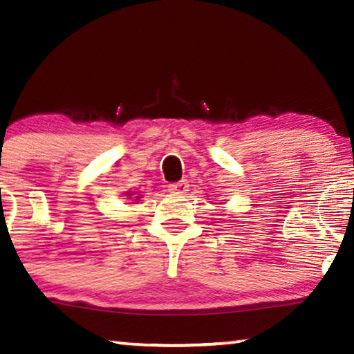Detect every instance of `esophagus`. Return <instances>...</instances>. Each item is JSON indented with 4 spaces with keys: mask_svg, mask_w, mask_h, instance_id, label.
Wrapping results in <instances>:
<instances>
[{
    "mask_svg": "<svg viewBox=\"0 0 354 354\" xmlns=\"http://www.w3.org/2000/svg\"><path fill=\"white\" fill-rule=\"evenodd\" d=\"M169 192L177 193V195H183V193L188 192V182L187 180H180V182L171 183V185H169Z\"/></svg>",
    "mask_w": 354,
    "mask_h": 354,
    "instance_id": "esophagus-1",
    "label": "esophagus"
}]
</instances>
